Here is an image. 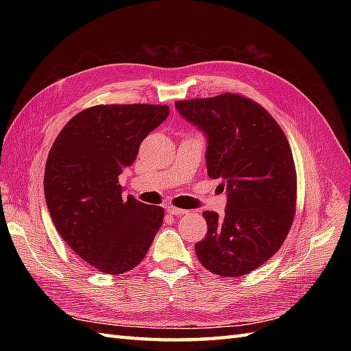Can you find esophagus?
<instances>
[{
	"label": "esophagus",
	"instance_id": "esophagus-1",
	"mask_svg": "<svg viewBox=\"0 0 351 351\" xmlns=\"http://www.w3.org/2000/svg\"><path fill=\"white\" fill-rule=\"evenodd\" d=\"M167 213L170 215H185L189 211L182 210V208H175V206H167Z\"/></svg>",
	"mask_w": 351,
	"mask_h": 351
}]
</instances>
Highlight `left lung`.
Masks as SVG:
<instances>
[{
    "label": "left lung",
    "instance_id": "8db88e82",
    "mask_svg": "<svg viewBox=\"0 0 351 351\" xmlns=\"http://www.w3.org/2000/svg\"><path fill=\"white\" fill-rule=\"evenodd\" d=\"M175 107L204 131L208 176L228 191L225 214L204 213L208 232L196 255L211 273L240 278L267 263L293 225V152L271 114L241 95L176 101Z\"/></svg>",
    "mask_w": 351,
    "mask_h": 351
}]
</instances>
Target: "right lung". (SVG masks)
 <instances>
[{
  "label": "right lung",
  "instance_id": "right-lung-1",
  "mask_svg": "<svg viewBox=\"0 0 351 351\" xmlns=\"http://www.w3.org/2000/svg\"><path fill=\"white\" fill-rule=\"evenodd\" d=\"M167 116V106H95L73 116L51 147L43 178L51 219L69 247L102 273L137 267L162 225L161 206L122 199L119 175Z\"/></svg>",
  "mask_w": 351,
  "mask_h": 351
}]
</instances>
